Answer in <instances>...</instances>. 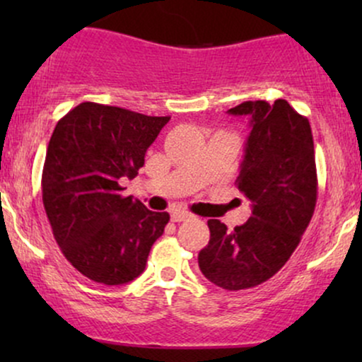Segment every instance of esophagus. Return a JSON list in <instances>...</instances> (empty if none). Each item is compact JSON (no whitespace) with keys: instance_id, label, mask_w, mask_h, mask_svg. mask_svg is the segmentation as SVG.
<instances>
[{"instance_id":"esophagus-1","label":"esophagus","mask_w":362,"mask_h":362,"mask_svg":"<svg viewBox=\"0 0 362 362\" xmlns=\"http://www.w3.org/2000/svg\"><path fill=\"white\" fill-rule=\"evenodd\" d=\"M172 221H175V223H180V221H187V219H190L192 218V214L189 213V211H184V209H175V211H172Z\"/></svg>"}]
</instances>
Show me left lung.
<instances>
[{"instance_id":"left-lung-1","label":"left lung","mask_w":362,"mask_h":362,"mask_svg":"<svg viewBox=\"0 0 362 362\" xmlns=\"http://www.w3.org/2000/svg\"><path fill=\"white\" fill-rule=\"evenodd\" d=\"M228 112L250 117L236 187L252 216L235 230L209 219L199 269L219 288L240 291L271 279L296 250L315 213L318 178L310 122L288 102L248 100Z\"/></svg>"}]
</instances>
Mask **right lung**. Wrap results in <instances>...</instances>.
Instances as JSON below:
<instances>
[{
  "label": "right lung",
  "instance_id": "obj_1",
  "mask_svg": "<svg viewBox=\"0 0 362 362\" xmlns=\"http://www.w3.org/2000/svg\"><path fill=\"white\" fill-rule=\"evenodd\" d=\"M170 117L83 102L54 127L42 170V201L62 255L83 276L117 286L146 267L168 213L124 197L146 149Z\"/></svg>",
  "mask_w": 362,
  "mask_h": 362
}]
</instances>
